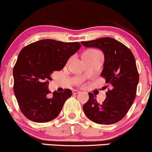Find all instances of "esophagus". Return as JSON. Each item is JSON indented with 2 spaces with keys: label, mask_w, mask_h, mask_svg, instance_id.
<instances>
[{
  "label": "esophagus",
  "mask_w": 152,
  "mask_h": 152,
  "mask_svg": "<svg viewBox=\"0 0 152 152\" xmlns=\"http://www.w3.org/2000/svg\"><path fill=\"white\" fill-rule=\"evenodd\" d=\"M73 94H79V93H80V91H79V90H76V89H74V90H73Z\"/></svg>",
  "instance_id": "esophagus-1"
}]
</instances>
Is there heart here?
Segmentation results:
<instances>
[{
  "label": "heart",
  "mask_w": 152,
  "mask_h": 152,
  "mask_svg": "<svg viewBox=\"0 0 152 152\" xmlns=\"http://www.w3.org/2000/svg\"><path fill=\"white\" fill-rule=\"evenodd\" d=\"M102 54L99 51L95 50H89L84 52L83 54V57H87V58H95L98 57V56H101Z\"/></svg>",
  "instance_id": "obj_1"
}]
</instances>
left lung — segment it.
<instances>
[{
	"label": "left lung",
	"instance_id": "obj_1",
	"mask_svg": "<svg viewBox=\"0 0 152 152\" xmlns=\"http://www.w3.org/2000/svg\"><path fill=\"white\" fill-rule=\"evenodd\" d=\"M81 44L103 51L104 63L101 76L110 86L102 104L89 93V100L83 106L85 115L98 124L118 122L127 114L136 95L139 75L133 54L125 45L111 37L83 41Z\"/></svg>",
	"mask_w": 152,
	"mask_h": 152
}]
</instances>
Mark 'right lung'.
<instances>
[{"instance_id": "right-lung-1", "label": "right lung", "mask_w": 152, "mask_h": 152, "mask_svg": "<svg viewBox=\"0 0 152 152\" xmlns=\"http://www.w3.org/2000/svg\"><path fill=\"white\" fill-rule=\"evenodd\" d=\"M81 44L42 39L24 47L13 69L14 90L21 113L37 123H46L56 118L63 104L72 94L71 89L54 91L48 97L49 81L54 71H61Z\"/></svg>"}]
</instances>
